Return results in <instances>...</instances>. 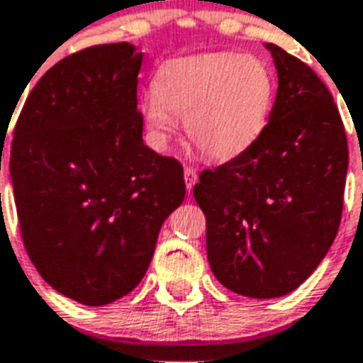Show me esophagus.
Listing matches in <instances>:
<instances>
[{
    "label": "esophagus",
    "mask_w": 363,
    "mask_h": 363,
    "mask_svg": "<svg viewBox=\"0 0 363 363\" xmlns=\"http://www.w3.org/2000/svg\"><path fill=\"white\" fill-rule=\"evenodd\" d=\"M198 182V173H196L192 167H184V184H186V190L194 189V184Z\"/></svg>",
    "instance_id": "1"
}]
</instances>
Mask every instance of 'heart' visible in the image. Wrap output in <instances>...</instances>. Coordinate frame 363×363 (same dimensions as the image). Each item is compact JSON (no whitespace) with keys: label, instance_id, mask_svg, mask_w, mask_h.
<instances>
[{"label":"heart","instance_id":"obj_1","mask_svg":"<svg viewBox=\"0 0 363 363\" xmlns=\"http://www.w3.org/2000/svg\"><path fill=\"white\" fill-rule=\"evenodd\" d=\"M154 90L142 101V115L155 146H167L184 119L190 142L219 161L246 154L262 138L275 101L269 67L242 53L167 61L157 69Z\"/></svg>","mask_w":363,"mask_h":363}]
</instances>
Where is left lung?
<instances>
[{
    "label": "left lung",
    "instance_id": "left-lung-1",
    "mask_svg": "<svg viewBox=\"0 0 363 363\" xmlns=\"http://www.w3.org/2000/svg\"><path fill=\"white\" fill-rule=\"evenodd\" d=\"M265 48L279 88L262 138L202 171L194 186L211 271L250 298L284 296L321 264L339 230L348 171L345 127L327 86L279 45Z\"/></svg>",
    "mask_w": 363,
    "mask_h": 363
}]
</instances>
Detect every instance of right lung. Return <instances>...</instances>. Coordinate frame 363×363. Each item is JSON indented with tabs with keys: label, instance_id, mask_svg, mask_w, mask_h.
Wrapping results in <instances>:
<instances>
[{
	"label": "right lung",
	"instance_id": "add662e5",
	"mask_svg": "<svg viewBox=\"0 0 363 363\" xmlns=\"http://www.w3.org/2000/svg\"><path fill=\"white\" fill-rule=\"evenodd\" d=\"M140 65L128 42L72 53L32 88L13 133L24 248L45 283L84 306L140 283L186 192L181 163L142 140Z\"/></svg>",
	"mask_w": 363,
	"mask_h": 363
}]
</instances>
